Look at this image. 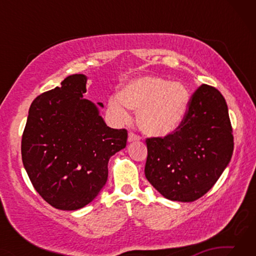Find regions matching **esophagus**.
<instances>
[{
  "label": "esophagus",
  "instance_id": "34e87169",
  "mask_svg": "<svg viewBox=\"0 0 256 256\" xmlns=\"http://www.w3.org/2000/svg\"><path fill=\"white\" fill-rule=\"evenodd\" d=\"M128 142H133V141H138L140 140V136H136V134H134L133 132H130L128 133Z\"/></svg>",
  "mask_w": 256,
  "mask_h": 256
}]
</instances>
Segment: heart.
Instances as JSON below:
<instances>
[{"mask_svg": "<svg viewBox=\"0 0 256 256\" xmlns=\"http://www.w3.org/2000/svg\"><path fill=\"white\" fill-rule=\"evenodd\" d=\"M188 99V90L180 82L146 76L130 81L120 94L112 96L108 110L118 123L128 122L130 108L138 110L142 131L152 136H164L183 122Z\"/></svg>", "mask_w": 256, "mask_h": 256, "instance_id": "heart-1", "label": "heart"}]
</instances>
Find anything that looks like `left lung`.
Returning <instances> with one entry per match:
<instances>
[{
    "label": "left lung",
    "mask_w": 256,
    "mask_h": 256,
    "mask_svg": "<svg viewBox=\"0 0 256 256\" xmlns=\"http://www.w3.org/2000/svg\"><path fill=\"white\" fill-rule=\"evenodd\" d=\"M146 142L144 174L150 184L168 200H198L232 159L234 136L226 100L214 86H200L177 131Z\"/></svg>",
    "instance_id": "left-lung-1"
}]
</instances>
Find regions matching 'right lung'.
Returning a JSON list of instances; mask_svg holds the SVG:
<instances>
[{
  "label": "right lung",
  "instance_id": "add662e5",
  "mask_svg": "<svg viewBox=\"0 0 256 256\" xmlns=\"http://www.w3.org/2000/svg\"><path fill=\"white\" fill-rule=\"evenodd\" d=\"M86 84V76L72 74L40 94L21 140L34 190L60 210L89 204L106 184L110 158L126 146L128 131L107 126L98 107L84 98Z\"/></svg>",
  "mask_w": 256,
  "mask_h": 256
}]
</instances>
